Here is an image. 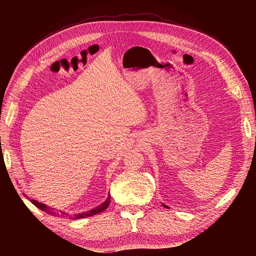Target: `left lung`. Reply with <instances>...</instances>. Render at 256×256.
<instances>
[{
	"mask_svg": "<svg viewBox=\"0 0 256 256\" xmlns=\"http://www.w3.org/2000/svg\"><path fill=\"white\" fill-rule=\"evenodd\" d=\"M163 206H165V208H168V206H165V204H163Z\"/></svg>",
	"mask_w": 256,
	"mask_h": 256,
	"instance_id": "8db88e82",
	"label": "left lung"
}]
</instances>
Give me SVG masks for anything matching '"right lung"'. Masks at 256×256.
<instances>
[{"label": "right lung", "mask_w": 256, "mask_h": 256, "mask_svg": "<svg viewBox=\"0 0 256 256\" xmlns=\"http://www.w3.org/2000/svg\"><path fill=\"white\" fill-rule=\"evenodd\" d=\"M24 196H25V194H24ZM30 202H31L35 206H38V208H40L42 210L48 212V214H52V216H60L70 218H86V216H91L97 214H99V212H102L104 210H106V208H108L109 204H110V194H108L107 200H106L102 204H100L99 206H97V208H93V210H89V212H83V214H76L74 216H70L68 214L64 212H60H60H58V210H56L54 208H50V206H46V204H42V202H36V200H30Z\"/></svg>", "instance_id": "add662e5"}]
</instances>
